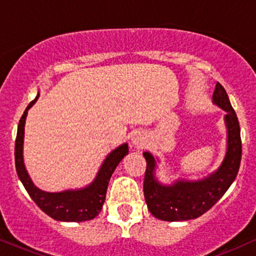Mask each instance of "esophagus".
<instances>
[{
    "label": "esophagus",
    "mask_w": 256,
    "mask_h": 256,
    "mask_svg": "<svg viewBox=\"0 0 256 256\" xmlns=\"http://www.w3.org/2000/svg\"><path fill=\"white\" fill-rule=\"evenodd\" d=\"M131 142L132 144H134V146H136V148H143V146L146 144V134L140 131L134 132V134L131 138Z\"/></svg>",
    "instance_id": "esophagus-1"
}]
</instances>
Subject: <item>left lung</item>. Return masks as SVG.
Returning <instances> with one entry per match:
<instances>
[{
  "label": "left lung",
  "instance_id": "1",
  "mask_svg": "<svg viewBox=\"0 0 256 256\" xmlns=\"http://www.w3.org/2000/svg\"><path fill=\"white\" fill-rule=\"evenodd\" d=\"M213 104L226 112L224 122L228 130V146L224 160L207 177L198 180L177 179L171 184H162L156 178L158 158L149 152H143L146 160L143 192L149 212L155 218L165 222L198 218L222 198L236 179L242 158L240 128L228 94L220 83H216L214 89Z\"/></svg>",
  "mask_w": 256,
  "mask_h": 256
}]
</instances>
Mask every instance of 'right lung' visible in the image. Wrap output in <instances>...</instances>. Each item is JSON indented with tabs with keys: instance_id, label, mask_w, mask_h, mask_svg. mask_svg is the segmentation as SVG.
<instances>
[{
	"instance_id": "obj_1",
	"label": "right lung",
	"mask_w": 256,
	"mask_h": 256,
	"mask_svg": "<svg viewBox=\"0 0 256 256\" xmlns=\"http://www.w3.org/2000/svg\"><path fill=\"white\" fill-rule=\"evenodd\" d=\"M40 98V92L36 98L30 102L22 114L18 126V134L16 140V168L18 177L22 180L26 192L34 200L44 213L48 214L52 219L58 222H86L94 219L101 212L102 206L104 204L106 192H107L108 183L113 174L114 170L119 165L120 161L128 154V143H122L112 150L100 167L98 174L94 180L86 186L80 189H68L58 192H43L34 185V182L26 171L24 164V134L25 122L28 112L36 104Z\"/></svg>"
}]
</instances>
